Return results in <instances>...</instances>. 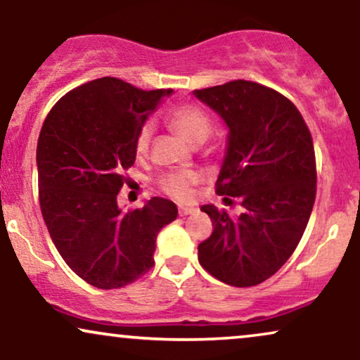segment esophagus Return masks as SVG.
<instances>
[{
  "mask_svg": "<svg viewBox=\"0 0 360 360\" xmlns=\"http://www.w3.org/2000/svg\"><path fill=\"white\" fill-rule=\"evenodd\" d=\"M194 212H196V208H194V206H179L181 217H186V214H191Z\"/></svg>",
  "mask_w": 360,
  "mask_h": 360,
  "instance_id": "1",
  "label": "esophagus"
}]
</instances>
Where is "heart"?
I'll list each match as a JSON object with an SVG mask.
<instances>
[{"instance_id":"obj_1","label":"heart","mask_w":360,"mask_h":360,"mask_svg":"<svg viewBox=\"0 0 360 360\" xmlns=\"http://www.w3.org/2000/svg\"><path fill=\"white\" fill-rule=\"evenodd\" d=\"M167 123L179 137H183L188 143L198 146L203 143L212 134V122L203 110L194 105H181L169 111ZM152 127L143 125L137 135L135 148L140 155L146 154L148 143H150ZM198 183V174L193 171H177L160 177L159 184L162 191L174 200H188L193 193V186Z\"/></svg>"}]
</instances>
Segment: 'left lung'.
Listing matches in <instances>:
<instances>
[{
	"instance_id": "1",
	"label": "left lung",
	"mask_w": 360,
	"mask_h": 360,
	"mask_svg": "<svg viewBox=\"0 0 360 360\" xmlns=\"http://www.w3.org/2000/svg\"><path fill=\"white\" fill-rule=\"evenodd\" d=\"M193 94L229 128L217 193L243 206L238 217L201 206L213 233L198 245V260L221 283L255 286L284 266L308 225L316 194L311 134L288 98L257 82L230 81Z\"/></svg>"
}]
</instances>
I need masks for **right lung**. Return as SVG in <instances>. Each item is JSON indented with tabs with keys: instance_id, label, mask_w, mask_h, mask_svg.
Listing matches in <instances>:
<instances>
[{
	"instance_id": "1",
	"label": "right lung",
	"mask_w": 360,
	"mask_h": 360,
	"mask_svg": "<svg viewBox=\"0 0 360 360\" xmlns=\"http://www.w3.org/2000/svg\"><path fill=\"white\" fill-rule=\"evenodd\" d=\"M171 94L101 77L69 91L45 118L37 143L40 210L62 259L91 286L117 289L147 274L157 233L177 218L164 198L128 213L117 200L140 128Z\"/></svg>"
}]
</instances>
